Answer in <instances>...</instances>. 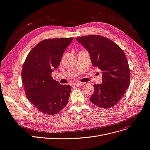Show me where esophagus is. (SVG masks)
Returning <instances> with one entry per match:
<instances>
[{"label":"esophagus","mask_w":150,"mask_h":150,"mask_svg":"<svg viewBox=\"0 0 150 150\" xmlns=\"http://www.w3.org/2000/svg\"><path fill=\"white\" fill-rule=\"evenodd\" d=\"M84 83H81V82H79V83H76L74 84V86H81L82 85H83Z\"/></svg>","instance_id":"obj_1"}]
</instances>
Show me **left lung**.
Segmentation results:
<instances>
[{
    "label": "left lung",
    "mask_w": 150,
    "mask_h": 150,
    "mask_svg": "<svg viewBox=\"0 0 150 150\" xmlns=\"http://www.w3.org/2000/svg\"><path fill=\"white\" fill-rule=\"evenodd\" d=\"M76 39L88 51L93 66L102 71V83L94 84L91 102L103 108L113 107L129 86L131 72L125 53L110 39L99 35Z\"/></svg>",
    "instance_id": "obj_1"
}]
</instances>
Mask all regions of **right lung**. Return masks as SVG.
I'll return each mask as SVG.
<instances>
[{
	"label": "right lung",
	"mask_w": 150,
	"mask_h": 150,
	"mask_svg": "<svg viewBox=\"0 0 150 150\" xmlns=\"http://www.w3.org/2000/svg\"><path fill=\"white\" fill-rule=\"evenodd\" d=\"M72 40V37L45 39L30 50L23 64L22 82L27 99L44 114L56 115L67 104L71 86L60 84L51 73Z\"/></svg>",
	"instance_id": "right-lung-1"
}]
</instances>
